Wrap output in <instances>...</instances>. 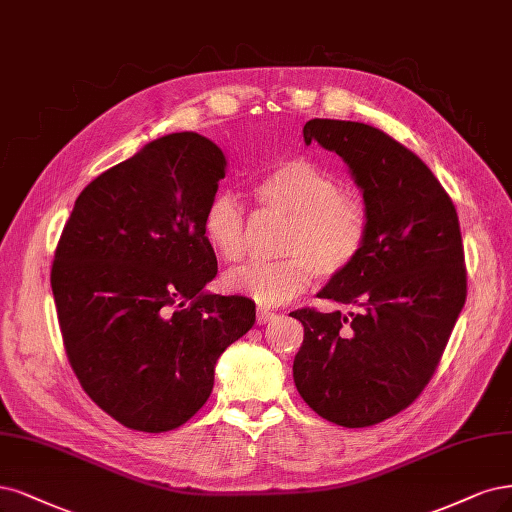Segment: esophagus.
Instances as JSON below:
<instances>
[{"label": "esophagus", "mask_w": 512, "mask_h": 512, "mask_svg": "<svg viewBox=\"0 0 512 512\" xmlns=\"http://www.w3.org/2000/svg\"><path fill=\"white\" fill-rule=\"evenodd\" d=\"M275 317H277V313L267 309V307H258V311H256V322L258 324H269V322L275 320Z\"/></svg>", "instance_id": "1"}]
</instances>
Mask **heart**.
I'll list each match as a JSON object with an SVG mask.
<instances>
[{
	"mask_svg": "<svg viewBox=\"0 0 512 512\" xmlns=\"http://www.w3.org/2000/svg\"><path fill=\"white\" fill-rule=\"evenodd\" d=\"M264 211L288 218L279 241L284 258L248 262L226 275V286L258 305H284L303 294L315 275L339 277L366 250L370 220L364 203L307 158H292L269 171L254 188ZM203 233L222 260L248 254V218L231 192H218L203 214Z\"/></svg>",
	"mask_w": 512,
	"mask_h": 512,
	"instance_id": "obj_1",
	"label": "heart"
}]
</instances>
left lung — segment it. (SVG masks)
Masks as SVG:
<instances>
[{
	"mask_svg": "<svg viewBox=\"0 0 512 512\" xmlns=\"http://www.w3.org/2000/svg\"><path fill=\"white\" fill-rule=\"evenodd\" d=\"M303 135L349 165L370 235L354 267L317 294L356 311L290 313L305 326L294 383L332 424L375 426L424 392L466 303L460 220L428 165L381 129L313 118Z\"/></svg>",
	"mask_w": 512,
	"mask_h": 512,
	"instance_id": "left-lung-1",
	"label": "left lung"
}]
</instances>
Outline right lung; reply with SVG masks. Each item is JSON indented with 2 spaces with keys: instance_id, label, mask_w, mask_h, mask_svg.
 Returning <instances> with one entry per match:
<instances>
[{
  "instance_id": "1",
  "label": "right lung",
  "mask_w": 512,
  "mask_h": 512,
  "mask_svg": "<svg viewBox=\"0 0 512 512\" xmlns=\"http://www.w3.org/2000/svg\"><path fill=\"white\" fill-rule=\"evenodd\" d=\"M199 133L154 139L76 199L50 271L82 390L137 432L180 428L207 402L222 351L256 322L245 296L207 294L218 260L203 214L226 175Z\"/></svg>"
}]
</instances>
